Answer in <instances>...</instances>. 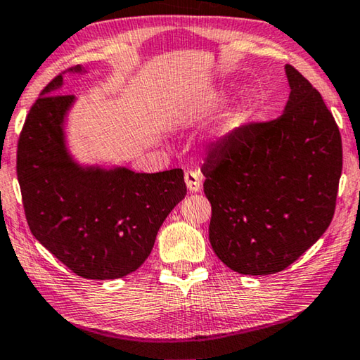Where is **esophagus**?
Wrapping results in <instances>:
<instances>
[{"mask_svg":"<svg viewBox=\"0 0 360 360\" xmlns=\"http://www.w3.org/2000/svg\"><path fill=\"white\" fill-rule=\"evenodd\" d=\"M184 179H186V186H187V189H189V192H198L202 189V178H200V173H198V171L187 169L184 174Z\"/></svg>","mask_w":360,"mask_h":360,"instance_id":"34e87169","label":"esophagus"}]
</instances>
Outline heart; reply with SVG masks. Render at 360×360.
I'll list each match as a JSON object with an SVG mask.
<instances>
[{"mask_svg": "<svg viewBox=\"0 0 360 360\" xmlns=\"http://www.w3.org/2000/svg\"><path fill=\"white\" fill-rule=\"evenodd\" d=\"M245 118H247V112H238L237 115L233 117V123H242Z\"/></svg>", "mask_w": 360, "mask_h": 360, "instance_id": "heart-1", "label": "heart"}]
</instances>
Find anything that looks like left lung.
<instances>
[{
	"label": "left lung",
	"instance_id": "1",
	"mask_svg": "<svg viewBox=\"0 0 360 360\" xmlns=\"http://www.w3.org/2000/svg\"><path fill=\"white\" fill-rule=\"evenodd\" d=\"M285 72L292 91L282 115L232 129L202 167L210 243L245 276L283 271L322 237L335 213L343 168L338 124L295 67Z\"/></svg>",
	"mask_w": 360,
	"mask_h": 360
}]
</instances>
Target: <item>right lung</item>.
Segmentation results:
<instances>
[{
	"label": "right lung",
	"instance_id": "right-lung-1",
	"mask_svg": "<svg viewBox=\"0 0 360 360\" xmlns=\"http://www.w3.org/2000/svg\"><path fill=\"white\" fill-rule=\"evenodd\" d=\"M60 86L62 75L46 84L17 144V179L28 227L77 276L124 277L147 259L160 226L186 197L184 173L181 168L147 174L79 167L68 155L62 128L75 98L56 93Z\"/></svg>",
	"mask_w": 360,
	"mask_h": 360
}]
</instances>
